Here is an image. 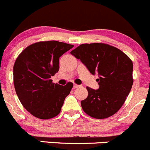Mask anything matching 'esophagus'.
<instances>
[{"instance_id": "esophagus-1", "label": "esophagus", "mask_w": 150, "mask_h": 150, "mask_svg": "<svg viewBox=\"0 0 150 150\" xmlns=\"http://www.w3.org/2000/svg\"><path fill=\"white\" fill-rule=\"evenodd\" d=\"M79 87H81V85H76V84H74V89H75V88H79Z\"/></svg>"}]
</instances>
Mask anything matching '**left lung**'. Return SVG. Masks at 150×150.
<instances>
[{"mask_svg":"<svg viewBox=\"0 0 150 150\" xmlns=\"http://www.w3.org/2000/svg\"><path fill=\"white\" fill-rule=\"evenodd\" d=\"M71 54L97 74L99 89L87 87L88 97L81 102L82 110L95 119H106L119 110L133 83V65L119 48L105 43L82 44Z\"/></svg>","mask_w":150,"mask_h":150,"instance_id":"obj_1","label":"left lung"}]
</instances>
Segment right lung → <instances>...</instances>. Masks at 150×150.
Returning <instances> with one entry per match:
<instances>
[{
	"label": "right lung",
	"mask_w": 150,
	"mask_h": 150,
	"mask_svg": "<svg viewBox=\"0 0 150 150\" xmlns=\"http://www.w3.org/2000/svg\"><path fill=\"white\" fill-rule=\"evenodd\" d=\"M74 45L59 41H42L28 45L13 67L14 85L23 106L32 115L49 119L60 112L73 88L53 83L51 77L59 69V59Z\"/></svg>",
	"instance_id": "1"
}]
</instances>
